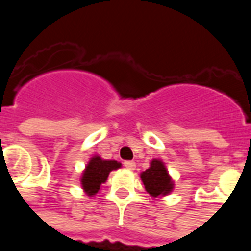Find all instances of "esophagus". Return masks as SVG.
I'll list each match as a JSON object with an SVG mask.
<instances>
[{
    "label": "esophagus",
    "instance_id": "34e87169",
    "mask_svg": "<svg viewBox=\"0 0 251 251\" xmlns=\"http://www.w3.org/2000/svg\"><path fill=\"white\" fill-rule=\"evenodd\" d=\"M124 167L128 168V170H130V171H133L134 168H136V163H134L133 161H126L124 162Z\"/></svg>",
    "mask_w": 251,
    "mask_h": 251
}]
</instances>
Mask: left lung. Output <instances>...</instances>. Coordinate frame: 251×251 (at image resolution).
I'll return each mask as SVG.
<instances>
[{"mask_svg":"<svg viewBox=\"0 0 251 251\" xmlns=\"http://www.w3.org/2000/svg\"><path fill=\"white\" fill-rule=\"evenodd\" d=\"M141 179L146 191L152 197L167 196L175 188V181L168 174L165 162L159 158L150 162V167L141 174Z\"/></svg>","mask_w":251,"mask_h":251,"instance_id":"obj_1","label":"left lung"}]
</instances>
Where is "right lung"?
Returning <instances> with one entry per match:
<instances>
[{"label": "right lung", "instance_id": "add662e5", "mask_svg": "<svg viewBox=\"0 0 251 251\" xmlns=\"http://www.w3.org/2000/svg\"><path fill=\"white\" fill-rule=\"evenodd\" d=\"M122 167V163L115 159H103L95 154L86 163L80 177V185L86 196L93 197L100 191L101 183L108 179L112 171Z\"/></svg>", "mask_w": 251, "mask_h": 251}]
</instances>
